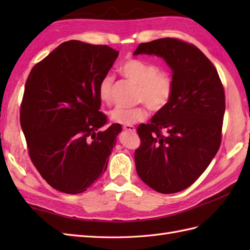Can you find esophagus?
Instances as JSON below:
<instances>
[{
  "label": "esophagus",
  "instance_id": "1",
  "mask_svg": "<svg viewBox=\"0 0 250 250\" xmlns=\"http://www.w3.org/2000/svg\"><path fill=\"white\" fill-rule=\"evenodd\" d=\"M122 128H124L125 131H128V132H135L136 131L135 126H133V125H124Z\"/></svg>",
  "mask_w": 250,
  "mask_h": 250
}]
</instances>
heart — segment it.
Here are the masks:
<instances>
[{"label":"heart","mask_w":250,"mask_h":250,"mask_svg":"<svg viewBox=\"0 0 250 250\" xmlns=\"http://www.w3.org/2000/svg\"><path fill=\"white\" fill-rule=\"evenodd\" d=\"M119 72L130 82L136 84L135 101L144 103L153 113L163 109L171 100L174 91V82L167 72L159 71V67L145 60L130 58L121 63ZM114 76L106 74L99 83V98L103 103L111 101ZM147 117L144 106L133 108L116 107L109 111V118L115 124L132 125Z\"/></svg>","instance_id":"b5f03b06"}]
</instances>
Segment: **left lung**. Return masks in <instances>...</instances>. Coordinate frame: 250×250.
Returning <instances> with one entry per match:
<instances>
[{"label": "left lung", "mask_w": 250, "mask_h": 250, "mask_svg": "<svg viewBox=\"0 0 250 250\" xmlns=\"http://www.w3.org/2000/svg\"><path fill=\"white\" fill-rule=\"evenodd\" d=\"M160 57L172 70L173 95L149 124L137 128L140 178L160 193L190 187L218 151L226 109L225 91L214 64L198 47L177 39L142 43L137 55Z\"/></svg>", "instance_id": "left-lung-1"}]
</instances>
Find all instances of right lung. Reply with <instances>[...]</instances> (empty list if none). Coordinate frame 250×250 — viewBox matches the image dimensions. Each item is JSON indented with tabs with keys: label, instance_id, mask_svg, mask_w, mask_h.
<instances>
[{
	"label": "right lung",
	"instance_id": "obj_1",
	"mask_svg": "<svg viewBox=\"0 0 250 250\" xmlns=\"http://www.w3.org/2000/svg\"><path fill=\"white\" fill-rule=\"evenodd\" d=\"M119 55L106 45L68 41L32 68L20 107L29 155L52 188L86 191L107 167L121 132L100 111L99 83Z\"/></svg>",
	"mask_w": 250,
	"mask_h": 250
}]
</instances>
